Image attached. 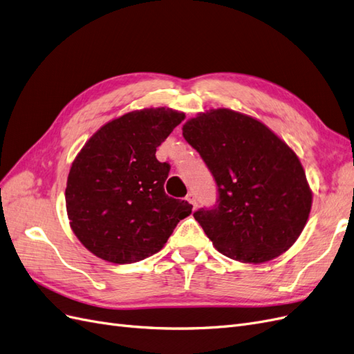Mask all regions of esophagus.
<instances>
[{"label":"esophagus","instance_id":"obj_1","mask_svg":"<svg viewBox=\"0 0 354 354\" xmlns=\"http://www.w3.org/2000/svg\"><path fill=\"white\" fill-rule=\"evenodd\" d=\"M186 199H187V201L192 203V205L196 207V196H195V194H192V192H190V194H187Z\"/></svg>","mask_w":354,"mask_h":354}]
</instances>
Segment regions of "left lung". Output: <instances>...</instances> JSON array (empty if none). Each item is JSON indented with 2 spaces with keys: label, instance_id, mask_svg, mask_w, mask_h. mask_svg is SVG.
Listing matches in <instances>:
<instances>
[{
  "label": "left lung",
  "instance_id": "8db88e82",
  "mask_svg": "<svg viewBox=\"0 0 354 354\" xmlns=\"http://www.w3.org/2000/svg\"><path fill=\"white\" fill-rule=\"evenodd\" d=\"M183 137L216 180L217 203L194 217L218 252L254 264L285 252L312 208V190L292 149L260 121L230 109L192 118Z\"/></svg>",
  "mask_w": 354,
  "mask_h": 354
}]
</instances>
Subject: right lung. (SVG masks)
I'll return each instance as SVG.
<instances>
[{"mask_svg": "<svg viewBox=\"0 0 354 354\" xmlns=\"http://www.w3.org/2000/svg\"><path fill=\"white\" fill-rule=\"evenodd\" d=\"M185 120L158 108L125 113L103 125L72 162L66 185L71 227L99 259L128 264L156 254L192 212L165 194L168 162L156 147Z\"/></svg>", "mask_w": 354, "mask_h": 354, "instance_id": "right-lung-1", "label": "right lung"}]
</instances>
